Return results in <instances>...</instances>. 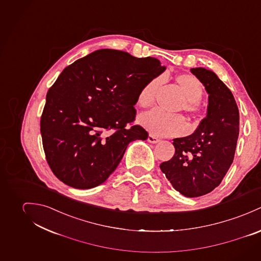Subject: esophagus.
<instances>
[{
	"label": "esophagus",
	"mask_w": 261,
	"mask_h": 261,
	"mask_svg": "<svg viewBox=\"0 0 261 261\" xmlns=\"http://www.w3.org/2000/svg\"><path fill=\"white\" fill-rule=\"evenodd\" d=\"M147 140H148V142L153 143V144H156V143H158V142H159V139H158L157 137L153 136V135H149V136H148V138H147Z\"/></svg>",
	"instance_id": "1"
}]
</instances>
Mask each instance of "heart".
Returning <instances> with one entry per match:
<instances>
[{
    "mask_svg": "<svg viewBox=\"0 0 261 261\" xmlns=\"http://www.w3.org/2000/svg\"><path fill=\"white\" fill-rule=\"evenodd\" d=\"M175 81L185 98L184 110L190 113L196 112L197 103L201 100L203 95L200 81L190 74L178 75ZM161 84V77L154 78L145 84L138 94V104L144 108L151 106L154 103L157 91ZM139 123L151 134L156 136H177L186 131V123L182 117L167 115L157 109L141 114L139 116Z\"/></svg>",
    "mask_w": 261,
    "mask_h": 261,
    "instance_id": "b5f03b06",
    "label": "heart"
}]
</instances>
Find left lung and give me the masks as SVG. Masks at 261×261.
<instances>
[{"label":"left lung","mask_w":261,"mask_h":261,"mask_svg":"<svg viewBox=\"0 0 261 261\" xmlns=\"http://www.w3.org/2000/svg\"><path fill=\"white\" fill-rule=\"evenodd\" d=\"M191 73L208 94L207 114L195 132L173 139L175 154L160 169L175 190L198 197L217 187L231 166L239 134V111L231 91L205 68Z\"/></svg>","instance_id":"8db88e82"}]
</instances>
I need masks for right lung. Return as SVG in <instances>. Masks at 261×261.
I'll return each mask as SVG.
<instances>
[{
  "label": "right lung",
  "mask_w": 261,
  "mask_h": 261,
  "mask_svg": "<svg viewBox=\"0 0 261 261\" xmlns=\"http://www.w3.org/2000/svg\"><path fill=\"white\" fill-rule=\"evenodd\" d=\"M165 70L156 58L113 49L97 50L63 70L41 118L46 158L59 180L78 189L96 187L114 172L130 142L147 139L141 126L126 125L135 119L141 88Z\"/></svg>",
  "instance_id": "1"
}]
</instances>
